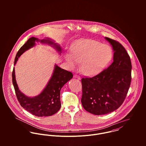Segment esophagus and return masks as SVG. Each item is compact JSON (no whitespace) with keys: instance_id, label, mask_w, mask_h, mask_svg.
<instances>
[{"instance_id":"esophagus-1","label":"esophagus","mask_w":146,"mask_h":146,"mask_svg":"<svg viewBox=\"0 0 146 146\" xmlns=\"http://www.w3.org/2000/svg\"><path fill=\"white\" fill-rule=\"evenodd\" d=\"M74 78H77V79H80V77L79 75H76V74H74Z\"/></svg>"}]
</instances>
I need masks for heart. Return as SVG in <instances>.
Returning a JSON list of instances; mask_svg holds the SVG:
<instances>
[{"label": "heart", "instance_id": "obj_1", "mask_svg": "<svg viewBox=\"0 0 146 146\" xmlns=\"http://www.w3.org/2000/svg\"><path fill=\"white\" fill-rule=\"evenodd\" d=\"M112 57L111 48L107 44L91 39L76 42L71 53H66L64 58L71 68L81 62V70L86 75H93L100 72Z\"/></svg>", "mask_w": 146, "mask_h": 146}]
</instances>
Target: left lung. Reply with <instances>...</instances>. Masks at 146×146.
Listing matches in <instances>:
<instances>
[{"mask_svg":"<svg viewBox=\"0 0 146 146\" xmlns=\"http://www.w3.org/2000/svg\"><path fill=\"white\" fill-rule=\"evenodd\" d=\"M105 39L112 46L113 62L98 75L82 79L83 107L96 115L109 113L120 107L131 80V63L124 47L115 40Z\"/></svg>","mask_w":146,"mask_h":146,"instance_id":"obj_1","label":"left lung"}]
</instances>
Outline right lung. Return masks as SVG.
<instances>
[{
	"label": "right lung",
	"instance_id": "right-lung-1",
	"mask_svg": "<svg viewBox=\"0 0 146 146\" xmlns=\"http://www.w3.org/2000/svg\"><path fill=\"white\" fill-rule=\"evenodd\" d=\"M35 42L51 45L58 52L61 53L60 46L54 43L51 39L46 38L39 40L38 38L32 37L26 42L18 51L15 59L14 65L16 64L19 58L23 53L35 45ZM72 77L73 75L71 72L62 69L56 64L53 75L45 88L40 94L32 98L25 96L19 90L16 80L15 67H13L12 72V83L17 100L23 108L36 116H49L60 110L61 106V89Z\"/></svg>",
	"mask_w": 146,
	"mask_h": 146
}]
</instances>
